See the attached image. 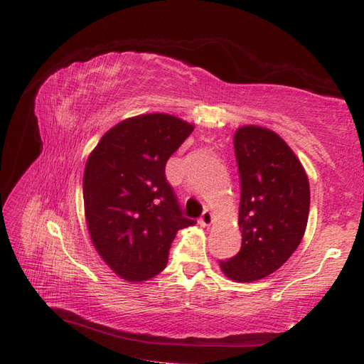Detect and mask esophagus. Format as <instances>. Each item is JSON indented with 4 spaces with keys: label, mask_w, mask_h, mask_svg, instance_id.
Instances as JSON below:
<instances>
[{
    "label": "esophagus",
    "mask_w": 364,
    "mask_h": 364,
    "mask_svg": "<svg viewBox=\"0 0 364 364\" xmlns=\"http://www.w3.org/2000/svg\"><path fill=\"white\" fill-rule=\"evenodd\" d=\"M198 223L202 227H210L211 223H213V214L210 213V211H203V214H202V218L198 219Z\"/></svg>",
    "instance_id": "34e87169"
}]
</instances>
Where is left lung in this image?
Instances as JSON below:
<instances>
[{"mask_svg":"<svg viewBox=\"0 0 364 364\" xmlns=\"http://www.w3.org/2000/svg\"><path fill=\"white\" fill-rule=\"evenodd\" d=\"M241 178L237 225L241 250L220 270L250 283L280 269L296 252L310 214V181L300 159L275 131L244 125L235 131Z\"/></svg>","mask_w":364,"mask_h":364,"instance_id":"8db88e82","label":"left lung"}]
</instances>
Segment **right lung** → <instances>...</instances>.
Instances as JSON below:
<instances>
[{"label":"right lung","instance_id":"add662e5","mask_svg":"<svg viewBox=\"0 0 364 364\" xmlns=\"http://www.w3.org/2000/svg\"><path fill=\"white\" fill-rule=\"evenodd\" d=\"M196 125L170 114L134 115L107 129L82 176L90 241L114 274L129 283L164 270L181 215L166 180V162Z\"/></svg>","mask_w":364,"mask_h":364}]
</instances>
